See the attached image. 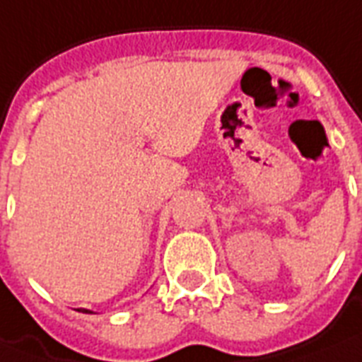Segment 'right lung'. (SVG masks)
<instances>
[{"label": "right lung", "instance_id": "right-lung-1", "mask_svg": "<svg viewBox=\"0 0 362 362\" xmlns=\"http://www.w3.org/2000/svg\"><path fill=\"white\" fill-rule=\"evenodd\" d=\"M82 312H88V310H82Z\"/></svg>", "mask_w": 362, "mask_h": 362}]
</instances>
